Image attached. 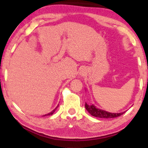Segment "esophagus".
I'll use <instances>...</instances> for the list:
<instances>
[{
  "label": "esophagus",
  "instance_id": "34e87169",
  "mask_svg": "<svg viewBox=\"0 0 148 148\" xmlns=\"http://www.w3.org/2000/svg\"><path fill=\"white\" fill-rule=\"evenodd\" d=\"M83 73H84V72H83Z\"/></svg>",
  "mask_w": 148,
  "mask_h": 148
}]
</instances>
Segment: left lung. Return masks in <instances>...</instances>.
I'll return each mask as SVG.
<instances>
[{
    "instance_id": "left-lung-1",
    "label": "left lung",
    "mask_w": 148,
    "mask_h": 148,
    "mask_svg": "<svg viewBox=\"0 0 148 148\" xmlns=\"http://www.w3.org/2000/svg\"><path fill=\"white\" fill-rule=\"evenodd\" d=\"M86 109L89 112L90 115L94 117H97V118H117V117L120 116L125 113V112H122V113H110V112L106 111L104 110L99 109V108H97L95 105H88L87 103L86 102Z\"/></svg>"
}]
</instances>
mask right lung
I'll list each match as a JSON object with an SVG mask.
<instances>
[{
  "label": "right lung",
  "mask_w": 148,
  "mask_h": 148,
  "mask_svg": "<svg viewBox=\"0 0 148 148\" xmlns=\"http://www.w3.org/2000/svg\"><path fill=\"white\" fill-rule=\"evenodd\" d=\"M58 106H56V108L55 109H53V111H52L51 112H50V113H47V114H46V115H43V116H46V115H51L53 114V113H54V112H55L56 110L57 109Z\"/></svg>",
  "instance_id": "1"
}]
</instances>
